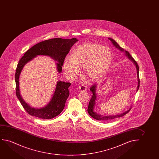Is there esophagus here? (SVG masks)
I'll use <instances>...</instances> for the list:
<instances>
[{
	"label": "esophagus",
	"mask_w": 159,
	"mask_h": 159,
	"mask_svg": "<svg viewBox=\"0 0 159 159\" xmlns=\"http://www.w3.org/2000/svg\"><path fill=\"white\" fill-rule=\"evenodd\" d=\"M78 89L80 92H84L86 90V87L85 85H81L79 86Z\"/></svg>",
	"instance_id": "esophagus-1"
}]
</instances>
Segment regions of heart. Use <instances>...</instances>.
Returning <instances> with one entry per match:
<instances>
[{"label": "heart", "mask_w": 159, "mask_h": 159, "mask_svg": "<svg viewBox=\"0 0 159 159\" xmlns=\"http://www.w3.org/2000/svg\"><path fill=\"white\" fill-rule=\"evenodd\" d=\"M112 54L109 48L95 43H84L78 46L72 56L64 60L63 69L66 75L74 79L83 66L84 72L89 78L95 80L100 78L108 69Z\"/></svg>", "instance_id": "heart-1"}]
</instances>
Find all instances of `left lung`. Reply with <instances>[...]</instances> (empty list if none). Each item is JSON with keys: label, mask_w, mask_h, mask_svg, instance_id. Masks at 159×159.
Returning a JSON list of instances; mask_svg holds the SVG:
<instances>
[{"label": "left lung", "mask_w": 159, "mask_h": 159, "mask_svg": "<svg viewBox=\"0 0 159 159\" xmlns=\"http://www.w3.org/2000/svg\"><path fill=\"white\" fill-rule=\"evenodd\" d=\"M108 39H110L112 42V43H113V46H115L117 49H118L120 51L125 52V55H126V57H128L129 59L131 61H133V63H134L135 65L136 66V70H137V81H138V85H137V91L139 87V65H138V64L136 62V61H135L133 57H131V55L129 54V52L128 51L124 50L123 48L120 47L119 46V44L114 39H111V38H108ZM97 86V85H96V84L92 85L91 87L90 88V91L92 92L93 96L92 97L91 99L89 100V107H88V109H87V111H88L89 114L93 118L96 119V120H98L105 121V120H113V119H115V118H117L123 117V116L126 115V113H128L129 111L130 110L131 108L129 109L128 110H127V111L124 112L123 113L120 114V115H116L114 116H104L100 115L99 114H98V113H97L95 111H94V107L96 105V100H97V94H96Z\"/></svg>", "instance_id": "left-lung-1"}]
</instances>
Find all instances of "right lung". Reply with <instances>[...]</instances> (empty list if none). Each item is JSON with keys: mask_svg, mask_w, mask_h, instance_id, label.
I'll return each instance as SVG.
<instances>
[{"mask_svg": "<svg viewBox=\"0 0 159 159\" xmlns=\"http://www.w3.org/2000/svg\"><path fill=\"white\" fill-rule=\"evenodd\" d=\"M78 40L75 38L72 39L55 38L45 40L35 44L27 50L24 56L20 59L16 70V94L25 110L30 115L44 120L52 119L59 115L64 109L66 102L70 94L68 87L71 84L62 81H57L54 93L49 102L42 108L35 109L28 104L20 94V76L23 68L26 63L37 55H45L57 61V70L58 72L61 73L66 55L72 46Z\"/></svg>", "mask_w": 159, "mask_h": 159, "instance_id": "right-lung-1", "label": "right lung"}]
</instances>
